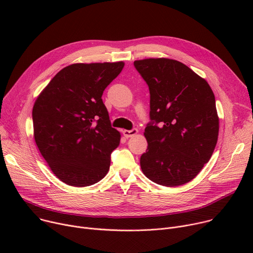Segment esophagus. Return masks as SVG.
<instances>
[{"label":"esophagus","instance_id":"1","mask_svg":"<svg viewBox=\"0 0 253 253\" xmlns=\"http://www.w3.org/2000/svg\"><path fill=\"white\" fill-rule=\"evenodd\" d=\"M138 133V130L137 129H131V130H123V134L126 138H129V137H132L134 136Z\"/></svg>","mask_w":253,"mask_h":253}]
</instances>
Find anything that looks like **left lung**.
Returning <instances> with one entry per match:
<instances>
[{
  "instance_id": "8db88e82",
  "label": "left lung",
  "mask_w": 253,
  "mask_h": 253,
  "mask_svg": "<svg viewBox=\"0 0 253 253\" xmlns=\"http://www.w3.org/2000/svg\"><path fill=\"white\" fill-rule=\"evenodd\" d=\"M134 66L151 95L148 149L140 157L143 174L165 187L187 183L210 160L217 142L213 92L205 79L174 59L135 60Z\"/></svg>"
}]
</instances>
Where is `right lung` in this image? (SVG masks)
I'll return each mask as SVG.
<instances>
[{
	"label": "right lung",
	"mask_w": 253,
	"mask_h": 253,
	"mask_svg": "<svg viewBox=\"0 0 253 253\" xmlns=\"http://www.w3.org/2000/svg\"><path fill=\"white\" fill-rule=\"evenodd\" d=\"M123 61L74 63L59 71L33 108L34 137L53 173L73 187H88L110 169L121 134L111 126L102 93Z\"/></svg>",
	"instance_id": "obj_1"
}]
</instances>
